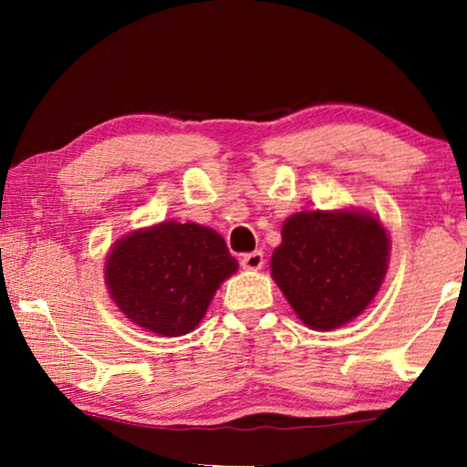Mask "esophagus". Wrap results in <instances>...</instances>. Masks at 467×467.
<instances>
[{"label": "esophagus", "instance_id": "esophagus-1", "mask_svg": "<svg viewBox=\"0 0 467 467\" xmlns=\"http://www.w3.org/2000/svg\"><path fill=\"white\" fill-rule=\"evenodd\" d=\"M240 265L244 267V270H261V267H264V253L254 251V253L242 254Z\"/></svg>", "mask_w": 467, "mask_h": 467}]
</instances>
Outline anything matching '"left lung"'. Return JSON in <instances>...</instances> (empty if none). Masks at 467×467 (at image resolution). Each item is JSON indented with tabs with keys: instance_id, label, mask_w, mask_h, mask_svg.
Wrapping results in <instances>:
<instances>
[{
	"instance_id": "obj_1",
	"label": "left lung",
	"mask_w": 467,
	"mask_h": 467,
	"mask_svg": "<svg viewBox=\"0 0 467 467\" xmlns=\"http://www.w3.org/2000/svg\"><path fill=\"white\" fill-rule=\"evenodd\" d=\"M387 264L389 238L374 216L310 210L285 221L272 276L308 327L327 331L368 308Z\"/></svg>"
}]
</instances>
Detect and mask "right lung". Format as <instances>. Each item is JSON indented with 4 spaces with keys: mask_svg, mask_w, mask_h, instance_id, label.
Listing matches in <instances>:
<instances>
[{
    "mask_svg": "<svg viewBox=\"0 0 467 467\" xmlns=\"http://www.w3.org/2000/svg\"><path fill=\"white\" fill-rule=\"evenodd\" d=\"M238 270L225 240L195 223H159L114 244L106 283L123 315L159 336H184Z\"/></svg>",
    "mask_w": 467,
    "mask_h": 467,
    "instance_id": "obj_1",
    "label": "right lung"
}]
</instances>
